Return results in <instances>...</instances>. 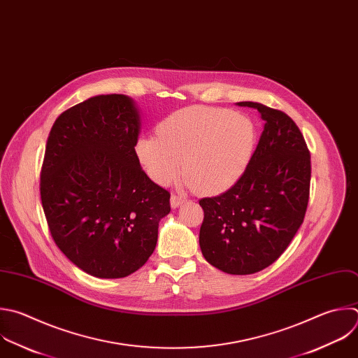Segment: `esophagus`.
Segmentation results:
<instances>
[{"mask_svg":"<svg viewBox=\"0 0 358 358\" xmlns=\"http://www.w3.org/2000/svg\"><path fill=\"white\" fill-rule=\"evenodd\" d=\"M184 201H185V196H184V195H178V194H173V195H171V199H170L173 208L180 206Z\"/></svg>","mask_w":358,"mask_h":358,"instance_id":"1","label":"esophagus"}]
</instances>
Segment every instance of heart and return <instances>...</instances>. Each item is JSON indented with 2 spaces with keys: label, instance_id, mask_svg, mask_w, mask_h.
<instances>
[{
  "label": "heart",
  "instance_id": "b5f03b06",
  "mask_svg": "<svg viewBox=\"0 0 358 358\" xmlns=\"http://www.w3.org/2000/svg\"><path fill=\"white\" fill-rule=\"evenodd\" d=\"M157 136H143L135 155L150 180L170 184L181 170L184 182L201 194L230 188L245 173L256 142L250 119L227 109L189 106L157 125Z\"/></svg>",
  "mask_w": 358,
  "mask_h": 358
}]
</instances>
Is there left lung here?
Wrapping results in <instances>:
<instances>
[{"instance_id": "left-lung-1", "label": "left lung", "mask_w": 358, "mask_h": 358, "mask_svg": "<svg viewBox=\"0 0 358 358\" xmlns=\"http://www.w3.org/2000/svg\"><path fill=\"white\" fill-rule=\"evenodd\" d=\"M264 119L242 177L220 195L202 198L199 246L213 267L236 275L271 266L301 227L310 188V153L292 119L259 102H237Z\"/></svg>"}]
</instances>
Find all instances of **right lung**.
Here are the masks:
<instances>
[{"instance_id":"1","label":"right lung","mask_w":358,"mask_h":358,"mask_svg":"<svg viewBox=\"0 0 358 358\" xmlns=\"http://www.w3.org/2000/svg\"><path fill=\"white\" fill-rule=\"evenodd\" d=\"M139 113L122 94L92 96L59 115L48 138L41 199L56 246L98 278L139 270L157 243L170 192L135 155Z\"/></svg>"}]
</instances>
